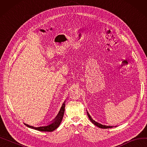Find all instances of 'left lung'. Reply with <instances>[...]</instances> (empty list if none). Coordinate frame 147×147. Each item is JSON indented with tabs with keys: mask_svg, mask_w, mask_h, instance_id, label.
Wrapping results in <instances>:
<instances>
[{
	"mask_svg": "<svg viewBox=\"0 0 147 147\" xmlns=\"http://www.w3.org/2000/svg\"><path fill=\"white\" fill-rule=\"evenodd\" d=\"M87 114H88V116L90 119V120L91 121V122H92L93 124H94L95 125H96L97 127H98L100 128H102V129H108V128H112L113 127V126H109V125H102L101 124H100V123H98L96 121H94L93 119L92 118V117L90 116V115L88 114V113L87 112Z\"/></svg>",
	"mask_w": 147,
	"mask_h": 147,
	"instance_id": "obj_1",
	"label": "left lung"
}]
</instances>
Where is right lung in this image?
I'll return each instance as SVG.
<instances>
[{
    "label": "right lung",
    "mask_w": 147,
    "mask_h": 147,
    "mask_svg": "<svg viewBox=\"0 0 147 147\" xmlns=\"http://www.w3.org/2000/svg\"><path fill=\"white\" fill-rule=\"evenodd\" d=\"M65 111V103L62 105V106L61 107V109L59 111L57 117H55L54 121L53 122L52 124H51L48 125L46 126H42V127H35L33 126H31L28 124H25L27 127H28L30 128L33 129L35 130H39V131H42V132H52L55 129H56L60 125L61 123V121L62 120L63 116H64V114Z\"/></svg>",
    "instance_id": "1"
}]
</instances>
